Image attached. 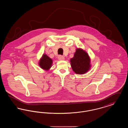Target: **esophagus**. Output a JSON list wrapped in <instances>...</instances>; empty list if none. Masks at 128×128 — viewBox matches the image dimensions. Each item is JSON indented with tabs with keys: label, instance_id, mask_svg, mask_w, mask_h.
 <instances>
[{
	"label": "esophagus",
	"instance_id": "obj_1",
	"mask_svg": "<svg viewBox=\"0 0 128 128\" xmlns=\"http://www.w3.org/2000/svg\"><path fill=\"white\" fill-rule=\"evenodd\" d=\"M58 59L60 60H64L65 58H64V57L63 56H62L61 55H59L58 56Z\"/></svg>",
	"mask_w": 128,
	"mask_h": 128
}]
</instances>
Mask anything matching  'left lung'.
Instances as JSON below:
<instances>
[{
    "label": "left lung",
    "instance_id": "1",
    "mask_svg": "<svg viewBox=\"0 0 128 128\" xmlns=\"http://www.w3.org/2000/svg\"><path fill=\"white\" fill-rule=\"evenodd\" d=\"M71 66L77 74L86 73L90 68V60L88 54L82 49H77L73 58H71Z\"/></svg>",
    "mask_w": 128,
    "mask_h": 128
}]
</instances>
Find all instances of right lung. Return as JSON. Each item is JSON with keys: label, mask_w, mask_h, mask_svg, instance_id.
<instances>
[{"label": "right lung", "mask_w": 128, "mask_h": 128, "mask_svg": "<svg viewBox=\"0 0 128 128\" xmlns=\"http://www.w3.org/2000/svg\"><path fill=\"white\" fill-rule=\"evenodd\" d=\"M52 60L46 54H44L39 61V66L45 70H48L52 66Z\"/></svg>", "instance_id": "add662e5"}]
</instances>
